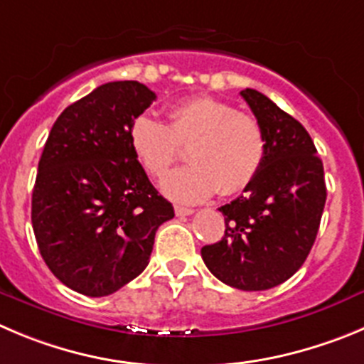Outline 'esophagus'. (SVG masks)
<instances>
[{
	"instance_id": "1",
	"label": "esophagus",
	"mask_w": 364,
	"mask_h": 364,
	"mask_svg": "<svg viewBox=\"0 0 364 364\" xmlns=\"http://www.w3.org/2000/svg\"><path fill=\"white\" fill-rule=\"evenodd\" d=\"M176 215L178 217H185V215H192L193 212H196V210L193 208H186V206H176Z\"/></svg>"
}]
</instances>
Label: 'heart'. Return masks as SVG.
<instances>
[{
  "label": "heart",
  "instance_id": "1",
  "mask_svg": "<svg viewBox=\"0 0 364 364\" xmlns=\"http://www.w3.org/2000/svg\"><path fill=\"white\" fill-rule=\"evenodd\" d=\"M168 124L152 114L132 120L129 140L149 174L163 176L178 159L179 145H188L190 165L176 168L161 181L168 198L199 203L219 190L233 196L259 174L266 158L260 122L232 104L212 97H193L172 105Z\"/></svg>",
  "mask_w": 364,
  "mask_h": 364
}]
</instances>
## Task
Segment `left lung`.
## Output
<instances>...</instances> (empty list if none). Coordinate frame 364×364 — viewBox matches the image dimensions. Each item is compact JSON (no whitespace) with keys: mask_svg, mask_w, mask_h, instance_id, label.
<instances>
[{"mask_svg":"<svg viewBox=\"0 0 364 364\" xmlns=\"http://www.w3.org/2000/svg\"><path fill=\"white\" fill-rule=\"evenodd\" d=\"M266 136V158L244 196L220 206L224 235L201 250L213 277L266 291L293 277L314 244L327 199L323 163L304 125L257 90L240 91Z\"/></svg>","mask_w":364,"mask_h":364,"instance_id":"8db88e82","label":"left lung"}]
</instances>
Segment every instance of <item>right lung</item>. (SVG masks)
<instances>
[{
    "mask_svg": "<svg viewBox=\"0 0 364 364\" xmlns=\"http://www.w3.org/2000/svg\"><path fill=\"white\" fill-rule=\"evenodd\" d=\"M154 91L136 80L98 86L53 124L32 192L41 257L66 287L107 296L147 267L156 230L174 208L129 140Z\"/></svg>",
    "mask_w": 364,
    "mask_h": 364,
    "instance_id": "right-lung-1",
    "label": "right lung"
}]
</instances>
